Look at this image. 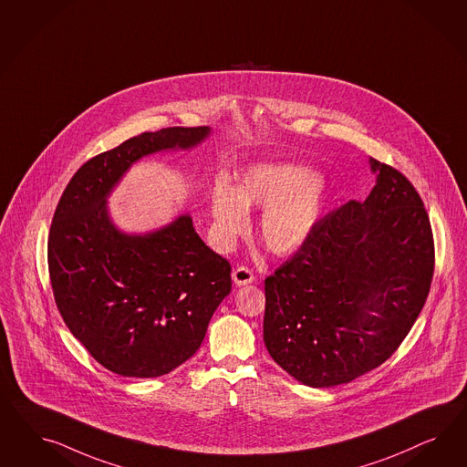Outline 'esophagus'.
<instances>
[{
    "label": "esophagus",
    "mask_w": 467,
    "mask_h": 467,
    "mask_svg": "<svg viewBox=\"0 0 467 467\" xmlns=\"http://www.w3.org/2000/svg\"><path fill=\"white\" fill-rule=\"evenodd\" d=\"M233 281L236 285H246V284L254 283V274L248 267H238L233 270Z\"/></svg>",
    "instance_id": "obj_1"
}]
</instances>
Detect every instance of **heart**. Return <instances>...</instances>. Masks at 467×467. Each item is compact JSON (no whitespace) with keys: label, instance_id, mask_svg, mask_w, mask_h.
I'll return each instance as SVG.
<instances>
[{"label":"heart","instance_id":"heart-1","mask_svg":"<svg viewBox=\"0 0 467 467\" xmlns=\"http://www.w3.org/2000/svg\"><path fill=\"white\" fill-rule=\"evenodd\" d=\"M315 171L291 162L254 164L234 186L217 182L211 193V215L217 244L227 250L246 231L248 211L265 209L258 234L275 254L296 252L320 223L326 197Z\"/></svg>","mask_w":467,"mask_h":467}]
</instances>
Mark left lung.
I'll return each mask as SVG.
<instances>
[{
  "mask_svg": "<svg viewBox=\"0 0 467 467\" xmlns=\"http://www.w3.org/2000/svg\"><path fill=\"white\" fill-rule=\"evenodd\" d=\"M367 200L327 213L265 279L264 342L308 387L380 367L410 334L430 293L435 244L423 200L392 166L369 159Z\"/></svg>",
  "mask_w": 467,
  "mask_h": 467,
  "instance_id": "8db88e82",
  "label": "left lung"
}]
</instances>
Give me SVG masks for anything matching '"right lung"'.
Listing matches in <instances>:
<instances>
[{
	"instance_id": "1",
	"label": "right lung",
	"mask_w": 467,
	"mask_h": 467,
	"mask_svg": "<svg viewBox=\"0 0 467 467\" xmlns=\"http://www.w3.org/2000/svg\"><path fill=\"white\" fill-rule=\"evenodd\" d=\"M209 127L145 131L87 161L57 202L47 265L57 310L75 339L109 371L154 379L197 353L231 293V265L188 213L147 234L121 233L106 202L133 162L192 149Z\"/></svg>"
}]
</instances>
